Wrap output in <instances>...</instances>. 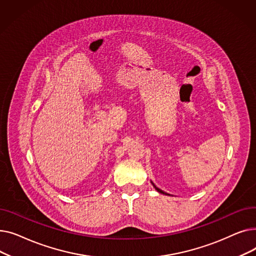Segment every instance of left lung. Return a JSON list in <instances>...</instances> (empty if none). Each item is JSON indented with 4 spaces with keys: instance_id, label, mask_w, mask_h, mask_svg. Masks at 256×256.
Masks as SVG:
<instances>
[{
    "instance_id": "1",
    "label": "left lung",
    "mask_w": 256,
    "mask_h": 256,
    "mask_svg": "<svg viewBox=\"0 0 256 256\" xmlns=\"http://www.w3.org/2000/svg\"><path fill=\"white\" fill-rule=\"evenodd\" d=\"M152 186H154V189H156V191H158V193H160V194H165V195H169V194H167V193H165V192H164V191H162V190H160V189H158V188H156V184H154V182H152Z\"/></svg>"
}]
</instances>
